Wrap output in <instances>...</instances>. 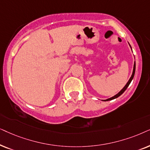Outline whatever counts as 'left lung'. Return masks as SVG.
<instances>
[{
	"instance_id": "1",
	"label": "left lung",
	"mask_w": 150,
	"mask_h": 150,
	"mask_svg": "<svg viewBox=\"0 0 150 150\" xmlns=\"http://www.w3.org/2000/svg\"><path fill=\"white\" fill-rule=\"evenodd\" d=\"M129 47H130L131 49H132V47H131V46H130V45H129ZM135 69H136V62H134V67H133L132 74V75H131L130 78H129V79L128 80V81H127V82L126 84H125V86L123 87V88L121 89V91H119V93L117 94V95H115V96H113V97H110V98L107 99H104V100H102V101H110V100H112V99H116V98H117V97H119V96H121V95H122V94L125 92V90L127 89V88L128 87V86L129 85V83H131L132 80V79H133V78H134V74H135Z\"/></svg>"
}]
</instances>
